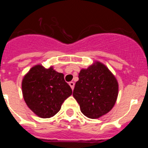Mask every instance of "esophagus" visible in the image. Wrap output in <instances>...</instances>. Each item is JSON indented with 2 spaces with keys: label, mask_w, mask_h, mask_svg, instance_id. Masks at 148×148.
Returning <instances> with one entry per match:
<instances>
[{
  "label": "esophagus",
  "mask_w": 148,
  "mask_h": 148,
  "mask_svg": "<svg viewBox=\"0 0 148 148\" xmlns=\"http://www.w3.org/2000/svg\"><path fill=\"white\" fill-rule=\"evenodd\" d=\"M69 84H70V87L72 88V90H73V89H74V86H75V83H74L73 82H69Z\"/></svg>",
  "instance_id": "obj_1"
}]
</instances>
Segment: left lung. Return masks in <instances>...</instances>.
I'll return each mask as SVG.
<instances>
[{
	"mask_svg": "<svg viewBox=\"0 0 148 148\" xmlns=\"http://www.w3.org/2000/svg\"><path fill=\"white\" fill-rule=\"evenodd\" d=\"M118 89L114 75L104 64L97 62L87 70H81L73 95L84 116L97 119L113 108Z\"/></svg>",
	"mask_w": 148,
	"mask_h": 148,
	"instance_id": "8db88e82",
	"label": "left lung"
}]
</instances>
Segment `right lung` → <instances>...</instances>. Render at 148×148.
Here are the masks:
<instances>
[{"instance_id": "obj_1", "label": "right lung", "mask_w": 148, "mask_h": 148, "mask_svg": "<svg viewBox=\"0 0 148 148\" xmlns=\"http://www.w3.org/2000/svg\"><path fill=\"white\" fill-rule=\"evenodd\" d=\"M22 92L27 106L41 118H50L61 110V104L72 95V89L64 74L53 67L35 66L24 76Z\"/></svg>"}]
</instances>
